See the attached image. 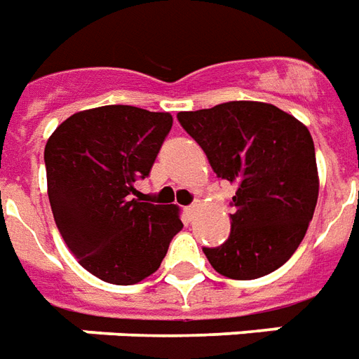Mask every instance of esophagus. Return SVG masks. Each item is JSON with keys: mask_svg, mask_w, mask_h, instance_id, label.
<instances>
[{"mask_svg": "<svg viewBox=\"0 0 359 359\" xmlns=\"http://www.w3.org/2000/svg\"><path fill=\"white\" fill-rule=\"evenodd\" d=\"M200 211H201V205H200V203H194V205H190V207H188V209H187V213L190 215V217H196V215L200 213Z\"/></svg>", "mask_w": 359, "mask_h": 359, "instance_id": "esophagus-1", "label": "esophagus"}]
</instances>
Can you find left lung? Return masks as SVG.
I'll return each instance as SVG.
<instances>
[{
    "label": "left lung",
    "mask_w": 359,
    "mask_h": 359,
    "mask_svg": "<svg viewBox=\"0 0 359 359\" xmlns=\"http://www.w3.org/2000/svg\"><path fill=\"white\" fill-rule=\"evenodd\" d=\"M203 148L217 177L236 184L230 236L203 247L207 261L230 280L274 272L301 245L318 203L312 135L278 106L232 100L177 114Z\"/></svg>",
    "instance_id": "1"
}]
</instances>
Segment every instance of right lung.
<instances>
[{"mask_svg":"<svg viewBox=\"0 0 359 359\" xmlns=\"http://www.w3.org/2000/svg\"><path fill=\"white\" fill-rule=\"evenodd\" d=\"M171 126L167 112L98 106L65 119L45 144L58 232L79 264L106 283L133 285L154 274L182 228L177 205L132 198Z\"/></svg>","mask_w":359,"mask_h":359,"instance_id":"add662e5","label":"right lung"}]
</instances>
